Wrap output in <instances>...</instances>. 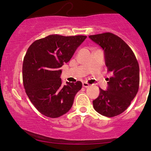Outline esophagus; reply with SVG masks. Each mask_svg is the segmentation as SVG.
Listing matches in <instances>:
<instances>
[{"instance_id":"esophagus-1","label":"esophagus","mask_w":151,"mask_h":151,"mask_svg":"<svg viewBox=\"0 0 151 151\" xmlns=\"http://www.w3.org/2000/svg\"><path fill=\"white\" fill-rule=\"evenodd\" d=\"M82 86H83V87L87 88V87H88V86H89V84H88L87 82H82Z\"/></svg>"}]
</instances>
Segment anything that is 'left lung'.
<instances>
[{
    "label": "left lung",
    "mask_w": 151,
    "mask_h": 151,
    "mask_svg": "<svg viewBox=\"0 0 151 151\" xmlns=\"http://www.w3.org/2000/svg\"><path fill=\"white\" fill-rule=\"evenodd\" d=\"M89 38L103 49L108 71L106 91L93 101L94 109L104 116L115 117L123 113L139 89V67L133 51L119 36L110 32L91 35Z\"/></svg>",
    "instance_id": "1"
}]
</instances>
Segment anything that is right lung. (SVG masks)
Listing matches in <instances>:
<instances>
[{"label":"right lung","instance_id":"right-lung-1","mask_svg":"<svg viewBox=\"0 0 151 151\" xmlns=\"http://www.w3.org/2000/svg\"><path fill=\"white\" fill-rule=\"evenodd\" d=\"M86 38L49 35L28 48L22 64L24 88L34 106L45 116L55 118L67 113L82 88L80 81L64 85L60 68L70 60Z\"/></svg>","mask_w":151,"mask_h":151}]
</instances>
